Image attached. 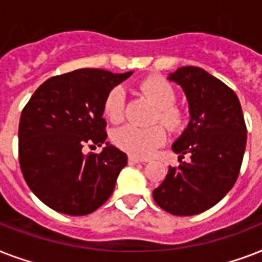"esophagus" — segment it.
<instances>
[{
    "label": "esophagus",
    "mask_w": 262,
    "mask_h": 262,
    "mask_svg": "<svg viewBox=\"0 0 262 262\" xmlns=\"http://www.w3.org/2000/svg\"><path fill=\"white\" fill-rule=\"evenodd\" d=\"M129 164H137V163H143V160L137 159V158H133V156H129V159H127Z\"/></svg>",
    "instance_id": "1"
}]
</instances>
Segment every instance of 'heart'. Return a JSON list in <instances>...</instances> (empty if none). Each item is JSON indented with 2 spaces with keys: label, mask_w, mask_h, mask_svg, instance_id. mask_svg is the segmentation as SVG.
<instances>
[{
  "label": "heart",
  "mask_w": 262,
  "mask_h": 262,
  "mask_svg": "<svg viewBox=\"0 0 262 262\" xmlns=\"http://www.w3.org/2000/svg\"><path fill=\"white\" fill-rule=\"evenodd\" d=\"M140 91L151 100L158 108L155 119L160 121L170 130H177L185 122V115L178 107H175L177 94L168 81L160 77H148L140 84ZM125 92L122 87L110 90L104 99V114L113 123L123 119ZM166 132L162 126H152L139 129L135 126H122L113 135V141L119 149H122L133 158H147L166 141Z\"/></svg>",
  "instance_id": "1"
}]
</instances>
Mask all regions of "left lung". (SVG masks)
Segmentation results:
<instances>
[{
    "instance_id": "8db88e82",
    "label": "left lung",
    "mask_w": 262,
    "mask_h": 262,
    "mask_svg": "<svg viewBox=\"0 0 262 262\" xmlns=\"http://www.w3.org/2000/svg\"><path fill=\"white\" fill-rule=\"evenodd\" d=\"M186 95L190 121L172 144L178 167H168L152 195L175 216L201 213L234 186L246 148V125L235 92L197 67H182L167 76ZM189 153L190 162H182Z\"/></svg>"
}]
</instances>
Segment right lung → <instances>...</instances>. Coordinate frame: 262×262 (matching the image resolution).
Listing matches in <instances>:
<instances>
[{"label": "right lung", "mask_w": 262, "mask_h": 262, "mask_svg": "<svg viewBox=\"0 0 262 262\" xmlns=\"http://www.w3.org/2000/svg\"><path fill=\"white\" fill-rule=\"evenodd\" d=\"M132 75L79 69L46 80L31 96L18 123V159L27 185L49 208L88 215L113 194L126 154L110 143L100 154L84 156L82 148L106 142L104 99Z\"/></svg>", "instance_id": "1"}]
</instances>
